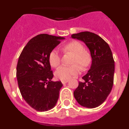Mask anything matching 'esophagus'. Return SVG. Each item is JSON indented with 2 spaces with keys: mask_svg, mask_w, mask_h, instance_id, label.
<instances>
[{
  "mask_svg": "<svg viewBox=\"0 0 129 129\" xmlns=\"http://www.w3.org/2000/svg\"><path fill=\"white\" fill-rule=\"evenodd\" d=\"M68 80H63V81H61V82H62V84H65V83H68Z\"/></svg>",
  "mask_w": 129,
  "mask_h": 129,
  "instance_id": "1",
  "label": "esophagus"
}]
</instances>
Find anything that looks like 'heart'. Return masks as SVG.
<instances>
[{
	"label": "heart",
	"mask_w": 129,
	"mask_h": 129,
	"mask_svg": "<svg viewBox=\"0 0 129 129\" xmlns=\"http://www.w3.org/2000/svg\"><path fill=\"white\" fill-rule=\"evenodd\" d=\"M64 53L73 54L71 64L72 65L67 67L61 66L57 69L55 76L60 80H68L72 77L78 75L83 70H86L90 66L92 61L91 53L85 50L83 44L78 41L69 42L62 47ZM48 61L51 67L56 68L61 63V55L56 49H53L48 54ZM80 66V67H79Z\"/></svg>",
	"instance_id": "1"
}]
</instances>
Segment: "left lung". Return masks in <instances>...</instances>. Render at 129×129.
<instances>
[{"instance_id": "left-lung-1", "label": "left lung", "mask_w": 129, "mask_h": 129, "mask_svg": "<svg viewBox=\"0 0 129 129\" xmlns=\"http://www.w3.org/2000/svg\"><path fill=\"white\" fill-rule=\"evenodd\" d=\"M81 40L90 51L92 62L90 69L79 82L74 95L79 105L86 108H95L104 102L111 92L114 83V60L112 53L103 39L94 33L83 31L72 35Z\"/></svg>"}]
</instances>
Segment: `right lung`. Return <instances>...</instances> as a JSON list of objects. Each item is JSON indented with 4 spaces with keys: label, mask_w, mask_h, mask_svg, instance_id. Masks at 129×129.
I'll return each instance as SVG.
<instances>
[{
    "label": "right lung",
    "mask_w": 129,
    "mask_h": 129,
    "mask_svg": "<svg viewBox=\"0 0 129 129\" xmlns=\"http://www.w3.org/2000/svg\"><path fill=\"white\" fill-rule=\"evenodd\" d=\"M64 37L40 34L30 39L18 60L16 76L20 94L31 107L44 112L53 109L62 87L61 81H52L53 74L49 53Z\"/></svg>",
    "instance_id": "1"
}]
</instances>
